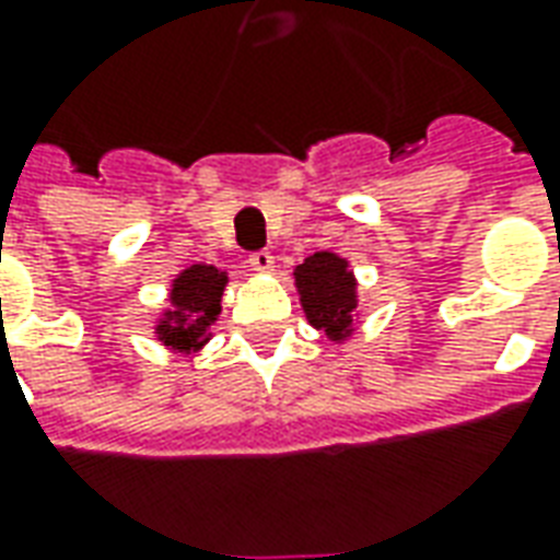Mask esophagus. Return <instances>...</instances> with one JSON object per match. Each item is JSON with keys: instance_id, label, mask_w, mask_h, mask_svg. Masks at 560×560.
<instances>
[{"instance_id": "obj_1", "label": "esophagus", "mask_w": 560, "mask_h": 560, "mask_svg": "<svg viewBox=\"0 0 560 560\" xmlns=\"http://www.w3.org/2000/svg\"><path fill=\"white\" fill-rule=\"evenodd\" d=\"M248 264H252V269H257V272H272L276 257L269 255V252H255V255H248Z\"/></svg>"}]
</instances>
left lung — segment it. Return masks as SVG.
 <instances>
[{
	"label": "left lung",
	"instance_id": "obj_1",
	"mask_svg": "<svg viewBox=\"0 0 560 560\" xmlns=\"http://www.w3.org/2000/svg\"><path fill=\"white\" fill-rule=\"evenodd\" d=\"M293 284L300 293L305 320L320 329L329 341H348L357 324V276H353L348 257L336 252H315L293 269Z\"/></svg>",
	"mask_w": 560,
	"mask_h": 560
}]
</instances>
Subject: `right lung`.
<instances>
[{"label": "right lung", "instance_id": "right-lung-1", "mask_svg": "<svg viewBox=\"0 0 560 560\" xmlns=\"http://www.w3.org/2000/svg\"><path fill=\"white\" fill-rule=\"evenodd\" d=\"M228 272L212 264H191L171 281V305L155 320V336L171 353H197L212 339L209 327L221 315Z\"/></svg>", "mask_w": 560, "mask_h": 560}]
</instances>
